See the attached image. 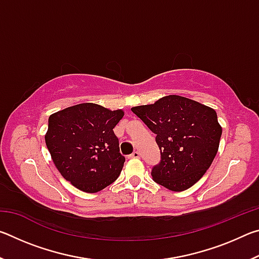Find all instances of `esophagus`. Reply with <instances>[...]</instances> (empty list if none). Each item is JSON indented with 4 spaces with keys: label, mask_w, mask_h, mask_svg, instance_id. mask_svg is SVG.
<instances>
[{
    "label": "esophagus",
    "mask_w": 259,
    "mask_h": 259,
    "mask_svg": "<svg viewBox=\"0 0 259 259\" xmlns=\"http://www.w3.org/2000/svg\"><path fill=\"white\" fill-rule=\"evenodd\" d=\"M129 157H130V159H138V157H140V153L137 152V151H135L133 154L129 155Z\"/></svg>",
    "instance_id": "34e87169"
}]
</instances>
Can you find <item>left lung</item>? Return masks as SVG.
<instances>
[{
    "mask_svg": "<svg viewBox=\"0 0 259 259\" xmlns=\"http://www.w3.org/2000/svg\"><path fill=\"white\" fill-rule=\"evenodd\" d=\"M131 111L156 135L161 160L152 168L154 182L181 192L200 181L211 165L221 140L216 111L176 95Z\"/></svg>",
    "mask_w": 259,
    "mask_h": 259,
    "instance_id": "obj_1",
    "label": "left lung"
}]
</instances>
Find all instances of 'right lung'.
Wrapping results in <instances>:
<instances>
[{
  "label": "right lung",
  "instance_id": "right-lung-1",
  "mask_svg": "<svg viewBox=\"0 0 259 259\" xmlns=\"http://www.w3.org/2000/svg\"><path fill=\"white\" fill-rule=\"evenodd\" d=\"M124 113L83 103L52 114L46 144L52 161L67 182L78 190L96 193L116 181L123 168L114 126Z\"/></svg>",
  "mask_w": 259,
  "mask_h": 259
}]
</instances>
